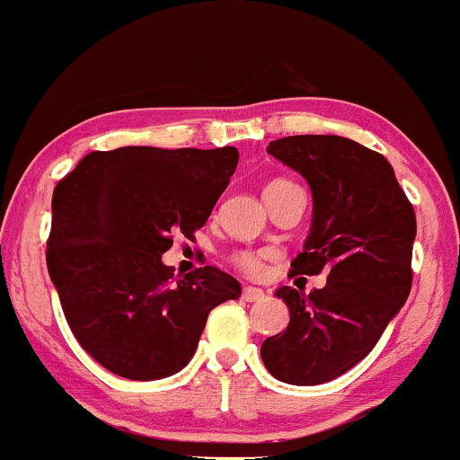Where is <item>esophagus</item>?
Here are the masks:
<instances>
[{"mask_svg":"<svg viewBox=\"0 0 460 460\" xmlns=\"http://www.w3.org/2000/svg\"><path fill=\"white\" fill-rule=\"evenodd\" d=\"M242 298H244L246 303H260V300L266 298V292L260 288H251V285H248V288H244V292H242Z\"/></svg>","mask_w":460,"mask_h":460,"instance_id":"1","label":"esophagus"}]
</instances>
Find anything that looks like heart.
I'll return each mask as SVG.
<instances>
[{"instance_id": "1", "label": "heart", "mask_w": 460, "mask_h": 460, "mask_svg": "<svg viewBox=\"0 0 460 460\" xmlns=\"http://www.w3.org/2000/svg\"><path fill=\"white\" fill-rule=\"evenodd\" d=\"M272 183H281V181H272ZM272 183H270V186H272ZM234 261H235V266L240 268V270H244L248 274H257L261 270V260L255 255V252H248V251L237 252V255L234 257Z\"/></svg>"}]
</instances>
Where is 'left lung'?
I'll return each mask as SVG.
<instances>
[{"label":"left lung","instance_id":"8db88e82","mask_svg":"<svg viewBox=\"0 0 460 460\" xmlns=\"http://www.w3.org/2000/svg\"><path fill=\"white\" fill-rule=\"evenodd\" d=\"M268 153L307 179L311 229L294 274L329 272L322 289L277 296L288 329L261 344L263 366L289 385H320L366 358L413 283V205L381 153L341 136H288Z\"/></svg>","mask_w":460,"mask_h":460}]
</instances>
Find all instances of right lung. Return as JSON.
<instances>
[{
  "label": "right lung",
  "mask_w": 460,
  "mask_h": 460,
  "mask_svg": "<svg viewBox=\"0 0 460 460\" xmlns=\"http://www.w3.org/2000/svg\"><path fill=\"white\" fill-rule=\"evenodd\" d=\"M235 146L93 151L58 181L47 270L75 340L129 381L190 363L209 311L240 298L214 266L175 279L162 263L172 235L208 223L235 172Z\"/></svg>",
  "instance_id": "1"
}]
</instances>
